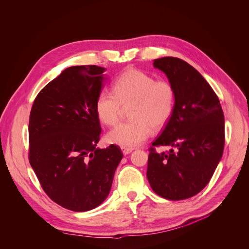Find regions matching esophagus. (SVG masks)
I'll return each instance as SVG.
<instances>
[{"label":"esophagus","mask_w":249,"mask_h":249,"mask_svg":"<svg viewBox=\"0 0 249 249\" xmlns=\"http://www.w3.org/2000/svg\"><path fill=\"white\" fill-rule=\"evenodd\" d=\"M121 150L124 155H129L133 151V149H128V148H121Z\"/></svg>","instance_id":"esophagus-1"}]
</instances>
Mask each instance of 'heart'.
<instances>
[{"label":"heart","mask_w":249,"mask_h":249,"mask_svg":"<svg viewBox=\"0 0 249 249\" xmlns=\"http://www.w3.org/2000/svg\"><path fill=\"white\" fill-rule=\"evenodd\" d=\"M112 91H102L95 102L98 119L108 126L121 120L124 108L131 120L107 135V141L122 148L140 146L150 137L153 128L160 129L170 119L175 105V89L164 79L143 71L128 69L114 81Z\"/></svg>","instance_id":"1"}]
</instances>
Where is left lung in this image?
<instances>
[{"mask_svg": "<svg viewBox=\"0 0 249 249\" xmlns=\"http://www.w3.org/2000/svg\"><path fill=\"white\" fill-rule=\"evenodd\" d=\"M175 89L173 113L149 149L147 177L152 189L167 200L198 194L209 183L225 146L220 100L198 71L175 57L154 61ZM167 145L159 154L155 146Z\"/></svg>", "mask_w": 249, "mask_h": 249, "instance_id": "obj_1", "label": "left lung"}]
</instances>
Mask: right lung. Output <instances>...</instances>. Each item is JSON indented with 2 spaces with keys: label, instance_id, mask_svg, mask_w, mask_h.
<instances>
[{
  "label": "right lung",
  "instance_id": "right-lung-1",
  "mask_svg": "<svg viewBox=\"0 0 249 249\" xmlns=\"http://www.w3.org/2000/svg\"><path fill=\"white\" fill-rule=\"evenodd\" d=\"M104 68L70 67L35 98L28 125L29 163L48 197L74 212L108 196L123 158L118 146L96 149L101 127L95 102Z\"/></svg>",
  "mask_w": 249,
  "mask_h": 249
}]
</instances>
